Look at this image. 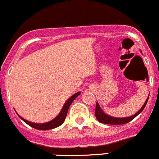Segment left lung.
<instances>
[{"mask_svg":"<svg viewBox=\"0 0 159 159\" xmlns=\"http://www.w3.org/2000/svg\"><path fill=\"white\" fill-rule=\"evenodd\" d=\"M148 98H146V102L143 104V105L142 107L136 112V114H134V115L129 116V117H112V116L108 115L106 113H105L103 110L102 109V107H100L98 102H96V107H95V117H96V119L99 121L102 124H113V125H120V124H127V123H129V121H131L133 119H134L135 117L137 115H139V114L141 113L143 111V109L146 107V104H147L148 100Z\"/></svg>","mask_w":159,"mask_h":159,"instance_id":"obj_1","label":"left lung"}]
</instances>
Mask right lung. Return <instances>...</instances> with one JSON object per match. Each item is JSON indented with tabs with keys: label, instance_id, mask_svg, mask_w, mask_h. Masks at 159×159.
Instances as JSON below:
<instances>
[{
	"label": "right lung",
	"instance_id": "add662e5",
	"mask_svg": "<svg viewBox=\"0 0 159 159\" xmlns=\"http://www.w3.org/2000/svg\"><path fill=\"white\" fill-rule=\"evenodd\" d=\"M80 92H77L76 93L73 94L71 97H70L66 101L65 104L63 106L62 109H61V112H60L58 115L54 118L53 120L48 121V122H46V123H42V124H37V123H32L30 122V121L25 120V119L23 118L22 117H20V115L17 114V115L19 116L21 120H23L25 124H27L28 125H30V127L35 128V129H39V130H48V129H54V128H56L59 126H61L63 123L64 122V120H65L66 117V114H67V111H68V109H69L70 106V105L72 104V102L73 101L75 100V98L78 96V95H80Z\"/></svg>",
	"mask_w": 159,
	"mask_h": 159
}]
</instances>
